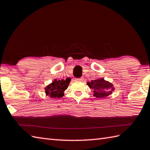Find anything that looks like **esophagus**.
I'll return each mask as SVG.
<instances>
[{"mask_svg":"<svg viewBox=\"0 0 150 150\" xmlns=\"http://www.w3.org/2000/svg\"><path fill=\"white\" fill-rule=\"evenodd\" d=\"M76 80H77V81H83L84 79H82V78H80V79H76Z\"/></svg>","mask_w":150,"mask_h":150,"instance_id":"esophagus-1","label":"esophagus"}]
</instances>
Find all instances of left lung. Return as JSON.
I'll use <instances>...</instances> for the list:
<instances>
[{
    "label": "left lung",
    "instance_id": "1",
    "mask_svg": "<svg viewBox=\"0 0 150 150\" xmlns=\"http://www.w3.org/2000/svg\"><path fill=\"white\" fill-rule=\"evenodd\" d=\"M87 85L93 91V96L97 98H106L115 90L113 84L105 81L103 78L88 82Z\"/></svg>",
    "mask_w": 150,
    "mask_h": 150
}]
</instances>
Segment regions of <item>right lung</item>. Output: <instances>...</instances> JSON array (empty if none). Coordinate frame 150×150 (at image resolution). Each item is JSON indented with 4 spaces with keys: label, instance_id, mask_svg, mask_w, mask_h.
Masks as SVG:
<instances>
[{
    "label": "right lung",
    "instance_id": "add662e5",
    "mask_svg": "<svg viewBox=\"0 0 150 150\" xmlns=\"http://www.w3.org/2000/svg\"><path fill=\"white\" fill-rule=\"evenodd\" d=\"M70 81H71L70 79H66V80L55 79L53 82L45 88L46 95L53 98L62 97L64 95V92L68 88Z\"/></svg>",
    "mask_w": 150,
    "mask_h": 150
}]
</instances>
